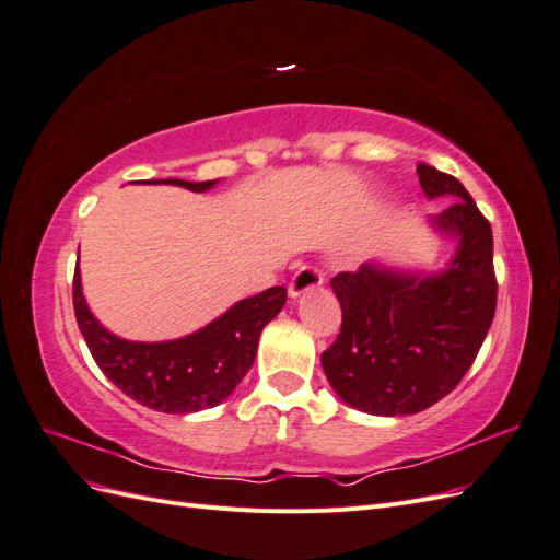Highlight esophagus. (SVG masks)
<instances>
[{"label": "esophagus", "mask_w": 560, "mask_h": 560, "mask_svg": "<svg viewBox=\"0 0 560 560\" xmlns=\"http://www.w3.org/2000/svg\"><path fill=\"white\" fill-rule=\"evenodd\" d=\"M322 284V273L315 268V266H301L294 278L290 280V296L296 299L301 294H306L311 290H317V287Z\"/></svg>", "instance_id": "esophagus-1"}]
</instances>
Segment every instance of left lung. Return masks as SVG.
Masks as SVG:
<instances>
[{
    "label": "left lung",
    "instance_id": "8db88e82",
    "mask_svg": "<svg viewBox=\"0 0 560 560\" xmlns=\"http://www.w3.org/2000/svg\"><path fill=\"white\" fill-rule=\"evenodd\" d=\"M416 171L428 198H457L428 219L457 243L448 266L425 276L366 261L331 280L343 322L322 369L338 397L371 416H411L444 399L477 360L495 315L488 219L455 177L428 163Z\"/></svg>",
    "mask_w": 560,
    "mask_h": 560
}]
</instances>
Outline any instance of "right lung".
I'll use <instances>...</instances> for the list:
<instances>
[{"mask_svg": "<svg viewBox=\"0 0 560 560\" xmlns=\"http://www.w3.org/2000/svg\"><path fill=\"white\" fill-rule=\"evenodd\" d=\"M147 184H175L189 191H208L217 184L154 179ZM74 315L100 371L138 404L161 413H196L222 404L257 358L264 327L287 301L284 287L243 299L202 329L175 341L142 343L105 329L91 313L81 292L79 266L74 270Z\"/></svg>", "mask_w": 560, "mask_h": 560, "instance_id": "1", "label": "right lung"}]
</instances>
